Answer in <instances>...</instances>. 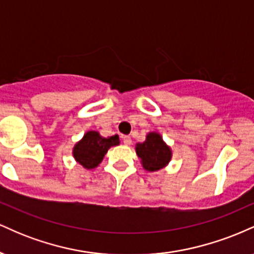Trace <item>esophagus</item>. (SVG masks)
Returning a JSON list of instances; mask_svg holds the SVG:
<instances>
[{
    "label": "esophagus",
    "mask_w": 254,
    "mask_h": 254,
    "mask_svg": "<svg viewBox=\"0 0 254 254\" xmlns=\"http://www.w3.org/2000/svg\"><path fill=\"white\" fill-rule=\"evenodd\" d=\"M123 142L125 145H130L131 144V137L130 136H123Z\"/></svg>",
    "instance_id": "34e87169"
}]
</instances>
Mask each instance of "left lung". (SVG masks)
Listing matches in <instances>:
<instances>
[{"label": "left lung", "instance_id": "left-lung-1", "mask_svg": "<svg viewBox=\"0 0 254 254\" xmlns=\"http://www.w3.org/2000/svg\"><path fill=\"white\" fill-rule=\"evenodd\" d=\"M136 154L141 164L148 172H156L165 168L172 159V149L166 144L159 132H149L143 143L136 144Z\"/></svg>", "mask_w": 254, "mask_h": 254}]
</instances>
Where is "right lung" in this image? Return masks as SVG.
Masks as SVG:
<instances>
[{
  "label": "right lung",
  "mask_w": 254,
  "mask_h": 254,
  "mask_svg": "<svg viewBox=\"0 0 254 254\" xmlns=\"http://www.w3.org/2000/svg\"><path fill=\"white\" fill-rule=\"evenodd\" d=\"M121 143L118 135L103 137L98 131L90 130L72 148V156L87 170L98 167L111 147Z\"/></svg>",
  "instance_id": "add662e5"
}]
</instances>
